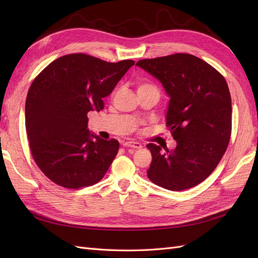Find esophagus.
Segmentation results:
<instances>
[{
	"instance_id": "34e87169",
	"label": "esophagus",
	"mask_w": 258,
	"mask_h": 258,
	"mask_svg": "<svg viewBox=\"0 0 258 258\" xmlns=\"http://www.w3.org/2000/svg\"><path fill=\"white\" fill-rule=\"evenodd\" d=\"M123 146H126V147H132V148H137V150H139V148H142V144H141V143H139V142H134V141L124 142V143H123Z\"/></svg>"
}]
</instances>
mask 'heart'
I'll return each mask as SVG.
<instances>
[{
	"mask_svg": "<svg viewBox=\"0 0 258 258\" xmlns=\"http://www.w3.org/2000/svg\"><path fill=\"white\" fill-rule=\"evenodd\" d=\"M148 86H150V85H146V84H143V85H140L139 86V88H143V87H148ZM138 88V89H139Z\"/></svg>",
	"mask_w": 258,
	"mask_h": 258,
	"instance_id": "1",
	"label": "heart"
}]
</instances>
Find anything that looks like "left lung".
Masks as SVG:
<instances>
[{
  "label": "left lung",
  "instance_id": "8db88e82",
  "mask_svg": "<svg viewBox=\"0 0 258 258\" xmlns=\"http://www.w3.org/2000/svg\"><path fill=\"white\" fill-rule=\"evenodd\" d=\"M137 67L157 79L169 97L167 126L176 147L148 143L152 162L147 176L169 190L200 184L213 172L230 140L231 98L216 70L189 53L143 59Z\"/></svg>",
  "mask_w": 258,
  "mask_h": 258
}]
</instances>
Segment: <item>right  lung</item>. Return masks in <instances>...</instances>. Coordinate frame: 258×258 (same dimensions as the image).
<instances>
[{
    "instance_id": "right-lung-1",
    "label": "right lung",
    "mask_w": 258,
    "mask_h": 258,
    "mask_svg": "<svg viewBox=\"0 0 258 258\" xmlns=\"http://www.w3.org/2000/svg\"><path fill=\"white\" fill-rule=\"evenodd\" d=\"M134 64L72 53L52 61L33 81L26 100V130L37 167L53 183L76 189L104 176L119 143L90 132L87 114L103 110V99Z\"/></svg>"
}]
</instances>
